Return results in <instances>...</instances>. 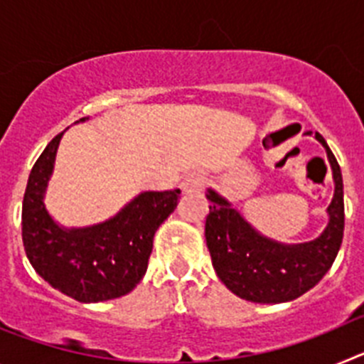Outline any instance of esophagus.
<instances>
[{"label":"esophagus","mask_w":364,"mask_h":364,"mask_svg":"<svg viewBox=\"0 0 364 364\" xmlns=\"http://www.w3.org/2000/svg\"><path fill=\"white\" fill-rule=\"evenodd\" d=\"M205 184V175L200 171H193L189 173L188 176H186L184 180H182V184H180V188H182V191L186 193H191V191H200L202 188H204Z\"/></svg>","instance_id":"34e87169"}]
</instances>
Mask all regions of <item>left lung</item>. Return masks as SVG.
Listing matches in <instances>:
<instances>
[{
	"label": "left lung",
	"instance_id": "1",
	"mask_svg": "<svg viewBox=\"0 0 364 364\" xmlns=\"http://www.w3.org/2000/svg\"><path fill=\"white\" fill-rule=\"evenodd\" d=\"M315 138L326 149L336 193L328 205L326 230L310 242L281 244L262 237L226 198L208 189L211 205L205 217V242L211 262L218 279L240 299L264 304L294 301L326 275L339 253L345 231L343 176L326 140L319 133Z\"/></svg>",
	"mask_w": 364,
	"mask_h": 364
}]
</instances>
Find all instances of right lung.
Returning a JSON list of instances; mask_svg holds the SVG:
<instances>
[{"mask_svg": "<svg viewBox=\"0 0 364 364\" xmlns=\"http://www.w3.org/2000/svg\"><path fill=\"white\" fill-rule=\"evenodd\" d=\"M62 134L50 140L28 175L21 208L25 253L43 281L76 301L122 297L142 281L154 231L175 211L180 189L140 193L120 213L96 226H58L45 210L43 195Z\"/></svg>", "mask_w": 364, "mask_h": 364, "instance_id": "1", "label": "right lung"}]
</instances>
